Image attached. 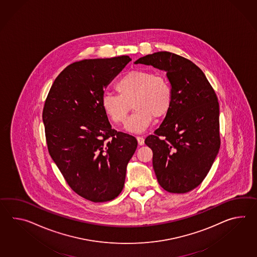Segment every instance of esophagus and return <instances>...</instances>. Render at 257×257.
I'll return each instance as SVG.
<instances>
[{
	"mask_svg": "<svg viewBox=\"0 0 257 257\" xmlns=\"http://www.w3.org/2000/svg\"><path fill=\"white\" fill-rule=\"evenodd\" d=\"M137 142H138V145L139 146H143L144 144H145V139H144V137H137Z\"/></svg>",
	"mask_w": 257,
	"mask_h": 257,
	"instance_id": "esophagus-1",
	"label": "esophagus"
}]
</instances>
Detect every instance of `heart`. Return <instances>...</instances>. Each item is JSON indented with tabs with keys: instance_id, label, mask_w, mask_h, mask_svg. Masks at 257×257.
I'll return each instance as SVG.
<instances>
[{
	"instance_id": "1",
	"label": "heart",
	"mask_w": 257,
	"mask_h": 257,
	"mask_svg": "<svg viewBox=\"0 0 257 257\" xmlns=\"http://www.w3.org/2000/svg\"><path fill=\"white\" fill-rule=\"evenodd\" d=\"M115 89L119 95H103L101 106L108 118L120 124L125 121L133 104L136 111L126 121L127 131H144L154 116L161 118L171 108V85L162 74L143 69L133 70L117 81Z\"/></svg>"
}]
</instances>
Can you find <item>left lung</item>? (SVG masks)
I'll use <instances>...</instances> for the list:
<instances>
[{
    "instance_id": "left-lung-1",
    "label": "left lung",
    "mask_w": 257,
    "mask_h": 257,
    "mask_svg": "<svg viewBox=\"0 0 257 257\" xmlns=\"http://www.w3.org/2000/svg\"><path fill=\"white\" fill-rule=\"evenodd\" d=\"M165 71L172 103L160 127L146 138L153 168L167 192L184 194L203 182L219 147V105L203 71L188 59L155 52L135 62Z\"/></svg>"
}]
</instances>
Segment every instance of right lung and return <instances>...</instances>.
Returning <instances> with one entry per match:
<instances>
[{
    "mask_svg": "<svg viewBox=\"0 0 257 257\" xmlns=\"http://www.w3.org/2000/svg\"><path fill=\"white\" fill-rule=\"evenodd\" d=\"M131 61L127 55L72 63L53 82L42 112L52 160L69 186L92 202L114 199L123 189L137 139L111 128L104 89Z\"/></svg>",
    "mask_w": 257,
    "mask_h": 257,
    "instance_id": "1",
    "label": "right lung"
}]
</instances>
